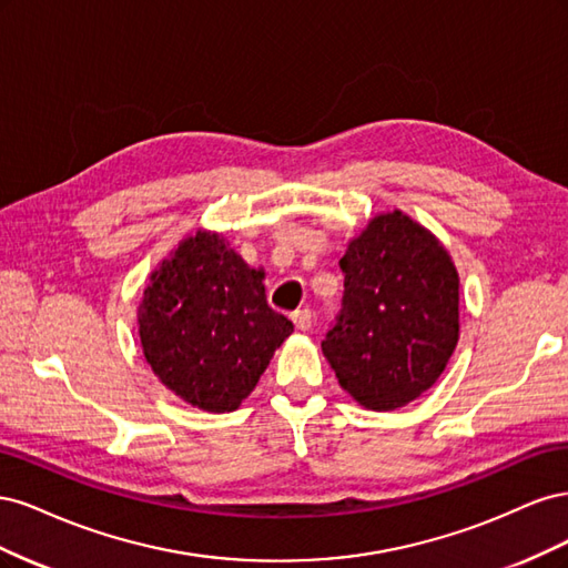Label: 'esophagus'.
I'll use <instances>...</instances> for the list:
<instances>
[{
	"label": "esophagus",
	"instance_id": "obj_1",
	"mask_svg": "<svg viewBox=\"0 0 568 568\" xmlns=\"http://www.w3.org/2000/svg\"><path fill=\"white\" fill-rule=\"evenodd\" d=\"M291 320H294L296 329H301V332H307L313 326V313L307 311V307H298V311L291 315Z\"/></svg>",
	"mask_w": 568,
	"mask_h": 568
}]
</instances>
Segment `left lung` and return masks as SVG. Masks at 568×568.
Wrapping results in <instances>:
<instances>
[{"instance_id": "1", "label": "left lung", "mask_w": 568, "mask_h": 568, "mask_svg": "<svg viewBox=\"0 0 568 568\" xmlns=\"http://www.w3.org/2000/svg\"><path fill=\"white\" fill-rule=\"evenodd\" d=\"M341 311L322 341L338 384L388 412L436 384L459 338V277L415 220L376 215L341 257Z\"/></svg>"}]
</instances>
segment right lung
<instances>
[{
	"label": "right lung",
	"instance_id": "right-lung-1",
	"mask_svg": "<svg viewBox=\"0 0 568 568\" xmlns=\"http://www.w3.org/2000/svg\"><path fill=\"white\" fill-rule=\"evenodd\" d=\"M291 332V320L267 305L263 272L205 232L184 239L151 272L140 305L146 363L205 412L242 405Z\"/></svg>",
	"mask_w": 568,
	"mask_h": 568
}]
</instances>
